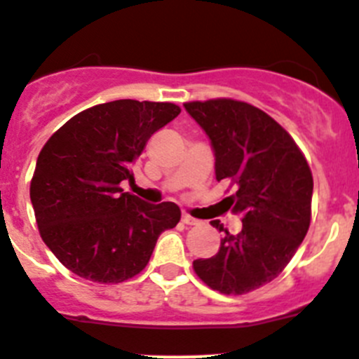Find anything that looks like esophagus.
I'll list each match as a JSON object with an SVG mask.
<instances>
[{"label": "esophagus", "instance_id": "1", "mask_svg": "<svg viewBox=\"0 0 359 359\" xmlns=\"http://www.w3.org/2000/svg\"><path fill=\"white\" fill-rule=\"evenodd\" d=\"M181 222H183L184 225H198V219L194 218V216L187 215V212H184V215L181 216Z\"/></svg>", "mask_w": 359, "mask_h": 359}]
</instances>
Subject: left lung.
Instances as JSON below:
<instances>
[{"mask_svg":"<svg viewBox=\"0 0 359 359\" xmlns=\"http://www.w3.org/2000/svg\"><path fill=\"white\" fill-rule=\"evenodd\" d=\"M215 150L216 180L236 194L229 209L243 230L222 239L211 258L194 260V271L223 295H244L278 278L311 225L312 172L293 137L262 109L236 99L184 102ZM212 226L223 230L219 219Z\"/></svg>","mask_w":359,"mask_h":359,"instance_id":"obj_1","label":"left lung"}]
</instances>
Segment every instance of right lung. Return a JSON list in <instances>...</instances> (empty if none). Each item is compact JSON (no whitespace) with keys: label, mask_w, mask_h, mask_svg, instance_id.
I'll list each match as a JSON object with an SVG mask.
<instances>
[{"label":"right lung","mask_w":359,"mask_h":359,"mask_svg":"<svg viewBox=\"0 0 359 359\" xmlns=\"http://www.w3.org/2000/svg\"><path fill=\"white\" fill-rule=\"evenodd\" d=\"M172 102L118 99L67 120L41 148L31 202L43 243L66 269L94 283H123L175 229V202L148 204L123 191L151 134L180 115Z\"/></svg>","instance_id":"right-lung-1"}]
</instances>
